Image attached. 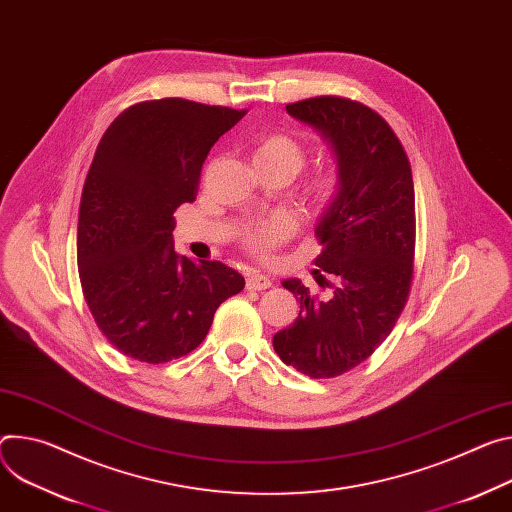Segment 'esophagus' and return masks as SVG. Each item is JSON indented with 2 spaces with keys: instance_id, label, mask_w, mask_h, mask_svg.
Here are the masks:
<instances>
[{
  "instance_id": "34e87169",
  "label": "esophagus",
  "mask_w": 512,
  "mask_h": 512,
  "mask_svg": "<svg viewBox=\"0 0 512 512\" xmlns=\"http://www.w3.org/2000/svg\"><path fill=\"white\" fill-rule=\"evenodd\" d=\"M267 288H271V280L267 275H263V273H259V271H251L249 275H247V290H267Z\"/></svg>"
}]
</instances>
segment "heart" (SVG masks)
Segmentation results:
<instances>
[{
    "mask_svg": "<svg viewBox=\"0 0 512 512\" xmlns=\"http://www.w3.org/2000/svg\"><path fill=\"white\" fill-rule=\"evenodd\" d=\"M253 163L284 169L290 177H294L306 163V151L294 136L286 132H271L261 136L257 141L253 151ZM337 190H339V175L335 171H322L308 181L306 194L316 206H324L335 198ZM290 230H292V224L288 218L275 216L271 220H265L249 228L245 232V243L253 253L265 255L271 247L284 241L290 235Z\"/></svg>",
    "mask_w": 512,
    "mask_h": 512,
    "instance_id": "heart-1",
    "label": "heart"
}]
</instances>
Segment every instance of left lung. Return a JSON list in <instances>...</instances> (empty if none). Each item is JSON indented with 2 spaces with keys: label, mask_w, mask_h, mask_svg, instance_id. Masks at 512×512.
I'll return each mask as SVG.
<instances>
[{
  "label": "left lung",
  "mask_w": 512,
  "mask_h": 512,
  "mask_svg": "<svg viewBox=\"0 0 512 512\" xmlns=\"http://www.w3.org/2000/svg\"><path fill=\"white\" fill-rule=\"evenodd\" d=\"M286 110L331 147L339 190L314 228L322 249L312 275L333 294L320 300L296 277L284 280L300 314L273 335V349L286 365L327 380L374 353L406 304L414 257L412 171L388 122L359 102L322 96Z\"/></svg>",
  "instance_id": "8db88e82"
}]
</instances>
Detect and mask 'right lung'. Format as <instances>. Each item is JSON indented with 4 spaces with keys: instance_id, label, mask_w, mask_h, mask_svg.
Returning a JSON list of instances; mask_svg holds the SVG:
<instances>
[{
    "instance_id": "1",
    "label": "right lung",
    "mask_w": 512,
    "mask_h": 512,
    "mask_svg": "<svg viewBox=\"0 0 512 512\" xmlns=\"http://www.w3.org/2000/svg\"><path fill=\"white\" fill-rule=\"evenodd\" d=\"M245 114L165 98L130 106L102 136L79 206V280L100 331L132 359L188 355L216 308L245 288L220 261L177 255L171 235L212 145Z\"/></svg>"
}]
</instances>
